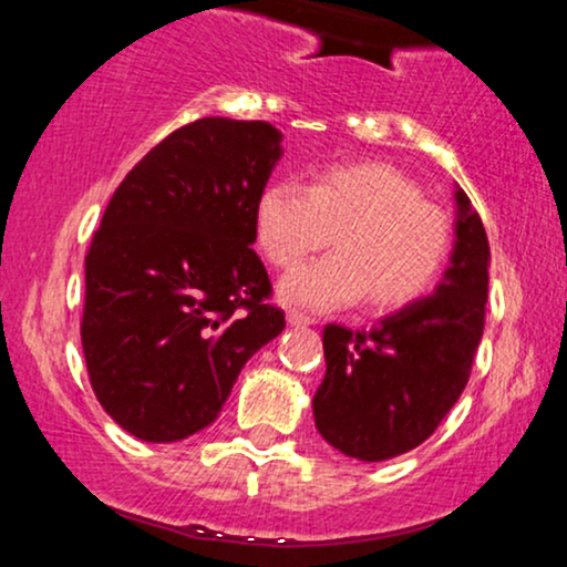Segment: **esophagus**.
Wrapping results in <instances>:
<instances>
[{"label": "esophagus", "mask_w": 567, "mask_h": 567, "mask_svg": "<svg viewBox=\"0 0 567 567\" xmlns=\"http://www.w3.org/2000/svg\"><path fill=\"white\" fill-rule=\"evenodd\" d=\"M288 324L290 328H309L311 320L306 315H298V311H288Z\"/></svg>", "instance_id": "34e87169"}]
</instances>
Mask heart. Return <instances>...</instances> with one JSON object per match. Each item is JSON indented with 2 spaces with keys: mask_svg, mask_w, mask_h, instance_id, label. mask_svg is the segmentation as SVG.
<instances>
[{
  "mask_svg": "<svg viewBox=\"0 0 567 567\" xmlns=\"http://www.w3.org/2000/svg\"><path fill=\"white\" fill-rule=\"evenodd\" d=\"M256 243L277 269L296 266L330 238L336 252L279 279V301L328 311L360 301L400 309L437 282L451 252V220L419 186L381 162L324 167L311 184H269L252 213Z\"/></svg>",
  "mask_w": 567,
  "mask_h": 567,
  "instance_id": "obj_1",
  "label": "heart"
}]
</instances>
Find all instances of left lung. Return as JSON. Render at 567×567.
I'll return each instance as SVG.
<instances>
[{
	"instance_id": "obj_1",
	"label": "left lung",
	"mask_w": 567,
	"mask_h": 567,
	"mask_svg": "<svg viewBox=\"0 0 567 567\" xmlns=\"http://www.w3.org/2000/svg\"><path fill=\"white\" fill-rule=\"evenodd\" d=\"M451 266L432 296L415 298L370 330L330 322L317 432L357 461H386L419 447L455 405L483 341L491 247L464 188H453Z\"/></svg>"
}]
</instances>
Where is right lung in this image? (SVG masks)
Returning a JSON list of instances; mask_svg holds the SVG:
<instances>
[{"label": "right lung", "instance_id": "obj_1", "mask_svg": "<svg viewBox=\"0 0 567 567\" xmlns=\"http://www.w3.org/2000/svg\"><path fill=\"white\" fill-rule=\"evenodd\" d=\"M279 159L275 125L207 116L157 143L109 202L84 258L82 349L97 402L133 437L210 426L245 362L282 333L250 247Z\"/></svg>", "mask_w": 567, "mask_h": 567}]
</instances>
